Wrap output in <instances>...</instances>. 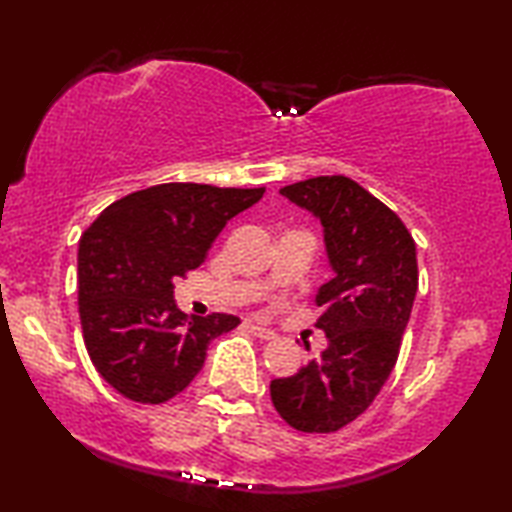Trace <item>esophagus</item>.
Masks as SVG:
<instances>
[{
    "label": "esophagus",
    "mask_w": 512,
    "mask_h": 512,
    "mask_svg": "<svg viewBox=\"0 0 512 512\" xmlns=\"http://www.w3.org/2000/svg\"><path fill=\"white\" fill-rule=\"evenodd\" d=\"M248 328H250V332H253V335L259 337V339H273V337H275V332H273L271 328L259 326V323H248Z\"/></svg>",
    "instance_id": "esophagus-1"
}]
</instances>
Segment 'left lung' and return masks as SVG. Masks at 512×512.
<instances>
[{"instance_id": "8db88e82", "label": "left lung", "mask_w": 512, "mask_h": 512, "mask_svg": "<svg viewBox=\"0 0 512 512\" xmlns=\"http://www.w3.org/2000/svg\"><path fill=\"white\" fill-rule=\"evenodd\" d=\"M280 193L321 221L332 278L316 291L326 351L271 380V401L296 431L335 433L369 408L399 358L417 248L401 218L351 177H312Z\"/></svg>"}]
</instances>
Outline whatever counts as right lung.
I'll return each instance as SVG.
<instances>
[{
    "label": "right lung",
    "mask_w": 512,
    "mask_h": 512,
    "mask_svg": "<svg viewBox=\"0 0 512 512\" xmlns=\"http://www.w3.org/2000/svg\"><path fill=\"white\" fill-rule=\"evenodd\" d=\"M262 196L264 186L157 184L116 200L81 234V332L116 392L139 403L173 399L198 376L209 342L239 326L234 314H184L173 282L198 269L225 223Z\"/></svg>",
    "instance_id": "1"
}]
</instances>
